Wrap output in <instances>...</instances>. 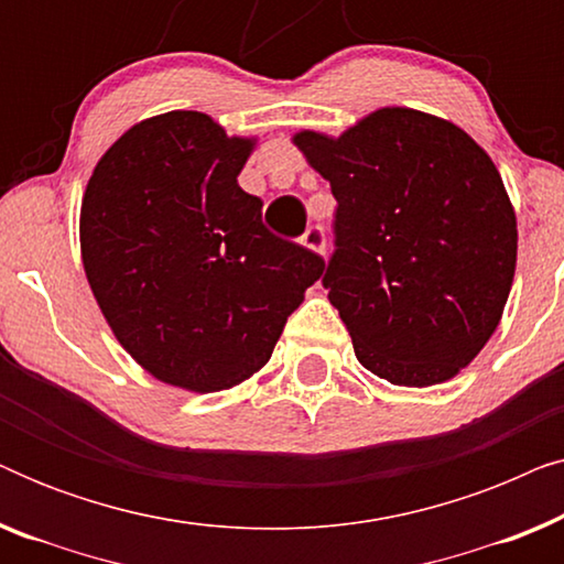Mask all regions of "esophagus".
Instances as JSON below:
<instances>
[{"mask_svg":"<svg viewBox=\"0 0 564 564\" xmlns=\"http://www.w3.org/2000/svg\"><path fill=\"white\" fill-rule=\"evenodd\" d=\"M300 243L305 246V249H311L315 253H326V234H323L321 226H311L305 230V236L300 238Z\"/></svg>","mask_w":564,"mask_h":564,"instance_id":"1","label":"esophagus"}]
</instances>
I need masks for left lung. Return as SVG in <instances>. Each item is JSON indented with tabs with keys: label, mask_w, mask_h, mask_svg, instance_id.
<instances>
[{
	"label": "left lung",
	"mask_w": 564,
	"mask_h": 564,
	"mask_svg": "<svg viewBox=\"0 0 564 564\" xmlns=\"http://www.w3.org/2000/svg\"><path fill=\"white\" fill-rule=\"evenodd\" d=\"M292 143L338 203L323 284L359 365L405 388L452 380L496 334L513 284L519 230L492 159L411 107Z\"/></svg>",
	"instance_id": "left-lung-1"
}]
</instances>
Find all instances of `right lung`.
<instances>
[{
  "instance_id": "1",
  "label": "right lung",
  "mask_w": 564,
  "mask_h": 564,
  "mask_svg": "<svg viewBox=\"0 0 564 564\" xmlns=\"http://www.w3.org/2000/svg\"><path fill=\"white\" fill-rule=\"evenodd\" d=\"M257 138L210 115L135 122L97 161L82 199L89 288L122 349L156 380L218 392L272 357L323 259L269 234L238 187Z\"/></svg>"
}]
</instances>
